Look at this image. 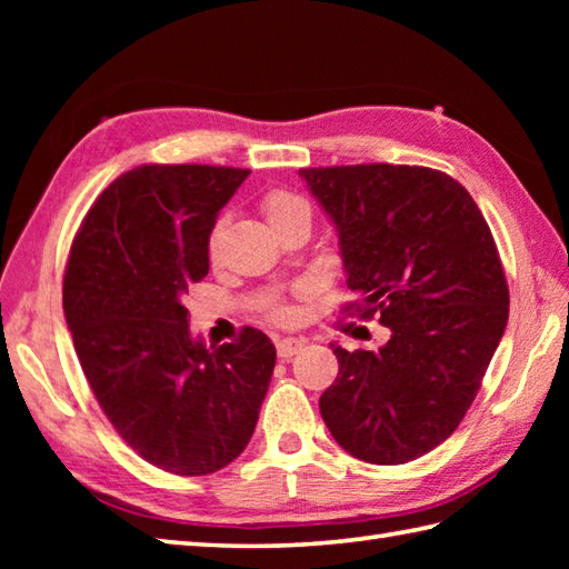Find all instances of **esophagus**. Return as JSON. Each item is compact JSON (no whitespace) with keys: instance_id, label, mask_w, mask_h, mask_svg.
<instances>
[{"instance_id":"34e87169","label":"esophagus","mask_w":569,"mask_h":569,"mask_svg":"<svg viewBox=\"0 0 569 569\" xmlns=\"http://www.w3.org/2000/svg\"><path fill=\"white\" fill-rule=\"evenodd\" d=\"M303 347H306L303 337H283V340L276 342V352H278V357H281V359H291V357H296Z\"/></svg>"}]
</instances>
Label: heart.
<instances>
[{
	"label": "heart",
	"instance_id": "1",
	"mask_svg": "<svg viewBox=\"0 0 569 569\" xmlns=\"http://www.w3.org/2000/svg\"><path fill=\"white\" fill-rule=\"evenodd\" d=\"M263 214H266V220H269L271 227L288 222V220H296V217H306V220H310V204L300 196H296V192L273 190L263 198ZM220 234H222V222L214 227L212 239H210L212 257L217 253V249H220ZM291 316H293L291 308H286V306H273L271 308V318L278 320V322H288V320H291Z\"/></svg>",
	"mask_w": 569,
	"mask_h": 569
}]
</instances>
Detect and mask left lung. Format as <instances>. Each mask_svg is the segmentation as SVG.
Here are the masks:
<instances>
[{
  "label": "left lung",
  "mask_w": 569,
  "mask_h": 569,
  "mask_svg": "<svg viewBox=\"0 0 569 569\" xmlns=\"http://www.w3.org/2000/svg\"><path fill=\"white\" fill-rule=\"evenodd\" d=\"M340 241L359 318L379 312L389 342L332 345L320 396L332 438L371 465H403L465 418L509 320V286L491 229L469 192L422 166L300 168Z\"/></svg>",
  "instance_id": "8db88e82"
}]
</instances>
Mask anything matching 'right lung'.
I'll list each match as a JSON object with an SVG mask.
<instances>
[{
    "label": "right lung",
    "instance_id": "add662e5",
    "mask_svg": "<svg viewBox=\"0 0 569 569\" xmlns=\"http://www.w3.org/2000/svg\"><path fill=\"white\" fill-rule=\"evenodd\" d=\"M251 171L139 166L119 176L72 239L63 310L90 389L124 442L153 467L212 475L257 428L276 347L192 337L186 296L210 271L217 214Z\"/></svg>",
    "mask_w": 569,
    "mask_h": 569
}]
</instances>
